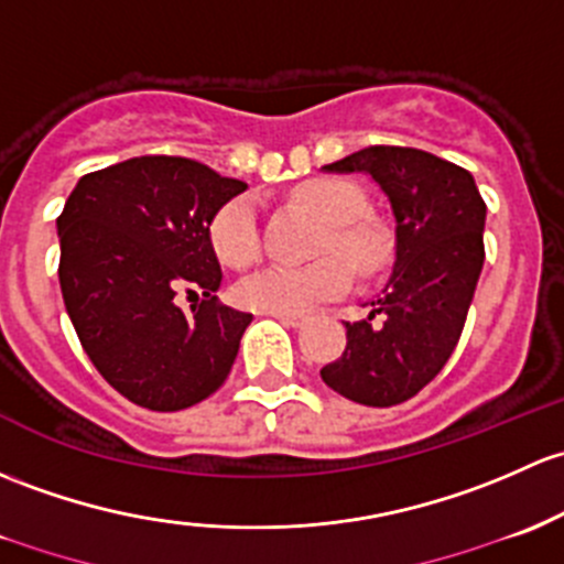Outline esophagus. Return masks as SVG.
<instances>
[{
    "label": "esophagus",
    "mask_w": 564,
    "mask_h": 564,
    "mask_svg": "<svg viewBox=\"0 0 564 564\" xmlns=\"http://www.w3.org/2000/svg\"><path fill=\"white\" fill-rule=\"evenodd\" d=\"M272 318H278L286 327H302L305 324V316H289V313H272Z\"/></svg>",
    "instance_id": "1"
}]
</instances>
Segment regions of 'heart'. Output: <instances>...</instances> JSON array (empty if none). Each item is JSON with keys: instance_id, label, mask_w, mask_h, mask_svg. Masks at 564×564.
<instances>
[{"instance_id": "1", "label": "heart", "mask_w": 564, "mask_h": 564, "mask_svg": "<svg viewBox=\"0 0 564 564\" xmlns=\"http://www.w3.org/2000/svg\"><path fill=\"white\" fill-rule=\"evenodd\" d=\"M294 197L327 224L318 253H337L357 275H370L383 264L387 240L378 227L361 218V213L367 210V197L357 183L346 177H313L302 183ZM207 237L218 262L232 270L251 267L262 248L257 199L235 197L224 203L210 218ZM341 263L335 257H324L307 267H267L237 286V300L251 311L270 313V316L272 313L297 316L316 307L318 302L346 294L351 278Z\"/></svg>"}]
</instances>
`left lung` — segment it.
<instances>
[{
    "label": "left lung",
    "mask_w": 564,
    "mask_h": 564,
    "mask_svg": "<svg viewBox=\"0 0 564 564\" xmlns=\"http://www.w3.org/2000/svg\"><path fill=\"white\" fill-rule=\"evenodd\" d=\"M332 173H367L394 213V272L365 322H346V351L322 367L329 389L391 408L419 394L459 343L484 267L486 203L459 164L402 145H370Z\"/></svg>",
    "instance_id": "obj_1"
}]
</instances>
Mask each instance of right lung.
<instances>
[{"label":"right lung","instance_id":"right-lung-1","mask_svg":"<svg viewBox=\"0 0 564 564\" xmlns=\"http://www.w3.org/2000/svg\"><path fill=\"white\" fill-rule=\"evenodd\" d=\"M246 186L186 156H134L83 175L56 218L69 322L99 376L134 405L183 411L227 381L253 316L218 302L207 227ZM181 291L204 297L183 312Z\"/></svg>","mask_w":564,"mask_h":564}]
</instances>
